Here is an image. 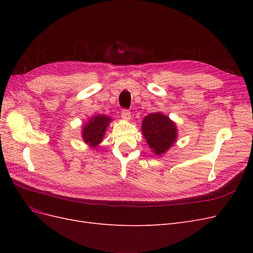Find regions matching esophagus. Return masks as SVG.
<instances>
[{"label": "esophagus", "mask_w": 253, "mask_h": 253, "mask_svg": "<svg viewBox=\"0 0 253 253\" xmlns=\"http://www.w3.org/2000/svg\"><path fill=\"white\" fill-rule=\"evenodd\" d=\"M121 117H122V119H124V120L128 121L129 119H131V112H129L128 110H122Z\"/></svg>", "instance_id": "34e87169"}]
</instances>
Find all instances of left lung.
I'll use <instances>...</instances> for the list:
<instances>
[{
    "mask_svg": "<svg viewBox=\"0 0 253 253\" xmlns=\"http://www.w3.org/2000/svg\"><path fill=\"white\" fill-rule=\"evenodd\" d=\"M141 131L150 149L156 155H163L177 138L175 122L162 113H152L142 120Z\"/></svg>",
    "mask_w": 253,
    "mask_h": 253,
    "instance_id": "1",
    "label": "left lung"
}]
</instances>
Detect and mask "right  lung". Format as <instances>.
<instances>
[{
    "instance_id": "obj_1",
    "label": "right lung",
    "mask_w": 253,
    "mask_h": 253,
    "mask_svg": "<svg viewBox=\"0 0 253 253\" xmlns=\"http://www.w3.org/2000/svg\"><path fill=\"white\" fill-rule=\"evenodd\" d=\"M111 121L112 118L105 116V115H97V116L91 117L82 126L83 141L91 148L98 147V144L102 141Z\"/></svg>"
}]
</instances>
